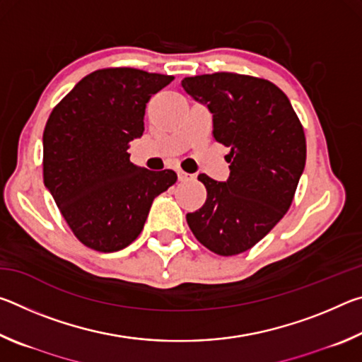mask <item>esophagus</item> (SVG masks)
<instances>
[{
    "mask_svg": "<svg viewBox=\"0 0 362 362\" xmlns=\"http://www.w3.org/2000/svg\"><path fill=\"white\" fill-rule=\"evenodd\" d=\"M177 175H179V180H180V182H183V180H188V179H192V175L187 174V173H183V170H179V173H177Z\"/></svg>",
    "mask_w": 362,
    "mask_h": 362,
    "instance_id": "obj_1",
    "label": "esophagus"
}]
</instances>
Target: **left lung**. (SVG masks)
Listing matches in <instances>:
<instances>
[{
	"label": "left lung",
	"instance_id": "1",
	"mask_svg": "<svg viewBox=\"0 0 362 362\" xmlns=\"http://www.w3.org/2000/svg\"><path fill=\"white\" fill-rule=\"evenodd\" d=\"M182 88L212 113L214 139L230 148V175L199 174L207 199L187 214L203 246L236 255L265 238L291 207L306 161L303 127L287 95L262 78L214 73L185 78Z\"/></svg>",
	"mask_w": 362,
	"mask_h": 362
}]
</instances>
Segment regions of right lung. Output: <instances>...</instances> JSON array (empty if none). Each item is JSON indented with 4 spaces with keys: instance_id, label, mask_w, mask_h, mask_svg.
<instances>
[{
    "instance_id": "add662e5",
    "label": "right lung",
    "mask_w": 362,
    "mask_h": 362,
    "mask_svg": "<svg viewBox=\"0 0 362 362\" xmlns=\"http://www.w3.org/2000/svg\"><path fill=\"white\" fill-rule=\"evenodd\" d=\"M174 76L103 69L84 76L52 110L42 134V175L66 223L84 246L116 252L144 230L153 199L174 185L170 169L131 163L150 97Z\"/></svg>"
}]
</instances>
